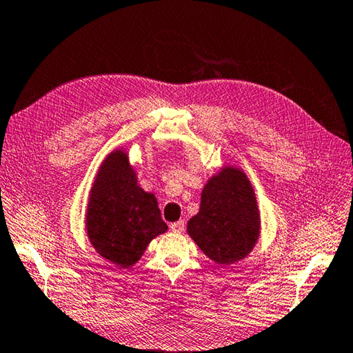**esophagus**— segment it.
Listing matches in <instances>:
<instances>
[{
  "mask_svg": "<svg viewBox=\"0 0 353 353\" xmlns=\"http://www.w3.org/2000/svg\"><path fill=\"white\" fill-rule=\"evenodd\" d=\"M170 230L172 232H183L185 231V222L183 220H179V222H174L170 225Z\"/></svg>",
  "mask_w": 353,
  "mask_h": 353,
  "instance_id": "obj_1",
  "label": "esophagus"
}]
</instances>
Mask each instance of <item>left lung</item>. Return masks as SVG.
<instances>
[{"mask_svg": "<svg viewBox=\"0 0 353 353\" xmlns=\"http://www.w3.org/2000/svg\"><path fill=\"white\" fill-rule=\"evenodd\" d=\"M188 234L217 265H232L252 251L260 234V214L243 171L226 167L210 179L200 210L188 222Z\"/></svg>", "mask_w": 353, "mask_h": 353, "instance_id": "left-lung-1", "label": "left lung"}]
</instances>
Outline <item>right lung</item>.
<instances>
[{"instance_id":"right-lung-1","label":"right lung","mask_w":353,"mask_h":353,"mask_svg":"<svg viewBox=\"0 0 353 353\" xmlns=\"http://www.w3.org/2000/svg\"><path fill=\"white\" fill-rule=\"evenodd\" d=\"M85 228L94 250L119 268L133 266L150 241L168 230L156 197L137 185L122 150L108 154L96 174Z\"/></svg>"}]
</instances>
